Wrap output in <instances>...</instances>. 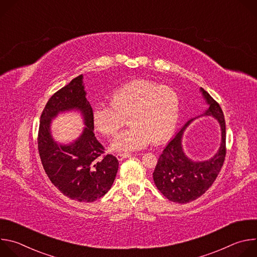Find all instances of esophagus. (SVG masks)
Listing matches in <instances>:
<instances>
[{
    "label": "esophagus",
    "mask_w": 257,
    "mask_h": 257,
    "mask_svg": "<svg viewBox=\"0 0 257 257\" xmlns=\"http://www.w3.org/2000/svg\"><path fill=\"white\" fill-rule=\"evenodd\" d=\"M132 155L129 154V153H125V154H118L116 157L119 161H123L124 159H127V158H130Z\"/></svg>",
    "instance_id": "esophagus-1"
}]
</instances>
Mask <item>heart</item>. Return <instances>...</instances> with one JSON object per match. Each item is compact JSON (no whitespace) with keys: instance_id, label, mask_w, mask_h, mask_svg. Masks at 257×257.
I'll list each match as a JSON object with an SVG mask.
<instances>
[{"instance_id":"obj_1","label":"heart","mask_w":257,"mask_h":257,"mask_svg":"<svg viewBox=\"0 0 257 257\" xmlns=\"http://www.w3.org/2000/svg\"><path fill=\"white\" fill-rule=\"evenodd\" d=\"M178 109L179 98L173 88L138 79L114 90L111 104H96L92 121L100 133L113 136L128 117L130 127L112 141L111 150L130 153L165 140L177 123Z\"/></svg>"}]
</instances>
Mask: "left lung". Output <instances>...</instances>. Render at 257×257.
I'll return each mask as SVG.
<instances>
[{
    "label": "left lung",
    "instance_id": "obj_1",
    "mask_svg": "<svg viewBox=\"0 0 257 257\" xmlns=\"http://www.w3.org/2000/svg\"><path fill=\"white\" fill-rule=\"evenodd\" d=\"M201 95L208 107L199 116L190 119L171 139L159 158L154 172L158 189L169 200L187 203L200 197L214 182L226 157V123L221 106L200 87ZM215 118L221 129V143L218 152L208 160L194 161L182 149V136L187 127L201 116Z\"/></svg>",
    "mask_w": 257,
    "mask_h": 257
}]
</instances>
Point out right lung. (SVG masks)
<instances>
[{"mask_svg": "<svg viewBox=\"0 0 257 257\" xmlns=\"http://www.w3.org/2000/svg\"><path fill=\"white\" fill-rule=\"evenodd\" d=\"M68 111L81 114L86 126L69 144L58 143L51 134V121ZM92 107L86 98L83 75L58 90L47 102L41 116L39 152L44 169L53 184L67 197L92 202L111 189L119 162L104 153L93 133Z\"/></svg>", "mask_w": 257, "mask_h": 257, "instance_id": "1", "label": "right lung"}]
</instances>
